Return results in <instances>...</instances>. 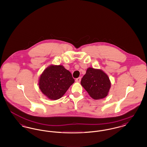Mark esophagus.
Returning a JSON list of instances; mask_svg holds the SVG:
<instances>
[{"label":"esophagus","instance_id":"1","mask_svg":"<svg viewBox=\"0 0 147 147\" xmlns=\"http://www.w3.org/2000/svg\"><path fill=\"white\" fill-rule=\"evenodd\" d=\"M80 81H81V78H80V77L76 79V82H77V83H80Z\"/></svg>","mask_w":147,"mask_h":147}]
</instances>
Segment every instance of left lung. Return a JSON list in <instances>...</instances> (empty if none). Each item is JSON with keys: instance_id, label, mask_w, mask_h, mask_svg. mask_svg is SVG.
Returning a JSON list of instances; mask_svg holds the SVG:
<instances>
[{"instance_id": "left-lung-1", "label": "left lung", "mask_w": 147, "mask_h": 147, "mask_svg": "<svg viewBox=\"0 0 147 147\" xmlns=\"http://www.w3.org/2000/svg\"><path fill=\"white\" fill-rule=\"evenodd\" d=\"M81 85L91 98L99 100L105 98L111 88L108 76L101 69L89 68L81 80Z\"/></svg>"}]
</instances>
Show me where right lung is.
<instances>
[{
    "instance_id": "1",
    "label": "right lung",
    "mask_w": 147,
    "mask_h": 147,
    "mask_svg": "<svg viewBox=\"0 0 147 147\" xmlns=\"http://www.w3.org/2000/svg\"><path fill=\"white\" fill-rule=\"evenodd\" d=\"M74 82L70 71L63 65H51L40 76L38 85L45 96L56 100L62 98Z\"/></svg>"
}]
</instances>
